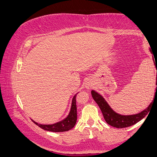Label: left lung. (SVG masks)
Here are the masks:
<instances>
[{
  "mask_svg": "<svg viewBox=\"0 0 157 157\" xmlns=\"http://www.w3.org/2000/svg\"><path fill=\"white\" fill-rule=\"evenodd\" d=\"M154 63L156 64V63L154 62ZM156 74H157V71H156ZM156 85L157 87V75H156ZM156 90H157V88L156 89V93H155V96H154L155 97H156ZM91 95H92V97L94 100V101L97 102V105H99L100 110H101L102 115H103L105 122L111 126L117 128H127V127H129V126H131L134 125V124L137 123L139 121H140V120H142V119L145 117L147 113H148L149 111H150L151 106L153 104V102H152L150 105H149L148 107H147L145 110H144L143 111H142V112L136 113V114H134V115L125 116V115H120L119 114V113H117L116 112H114V111L110 108L109 104L105 102V100H104L103 97H102L100 94H99L98 93H97L96 91H91Z\"/></svg>",
  "mask_w": 157,
  "mask_h": 157,
  "instance_id": "obj_1",
  "label": "left lung"
}]
</instances>
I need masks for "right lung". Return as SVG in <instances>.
I'll use <instances>...</instances> for the list:
<instances>
[{"mask_svg": "<svg viewBox=\"0 0 157 157\" xmlns=\"http://www.w3.org/2000/svg\"><path fill=\"white\" fill-rule=\"evenodd\" d=\"M75 94L72 99V103H71V111H70L69 114L65 120L62 121L57 122L55 124H52V125H41L38 124L35 121L34 123L38 125L40 128H41L44 130L48 131H52V132H63V131H69L74 128L77 122V105H76V96Z\"/></svg>", "mask_w": 157, "mask_h": 157, "instance_id": "1", "label": "right lung"}]
</instances>
